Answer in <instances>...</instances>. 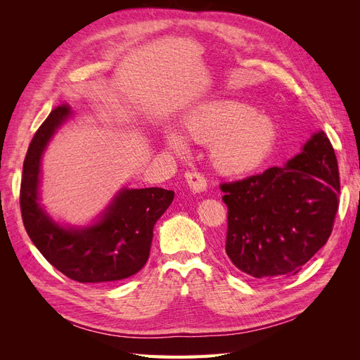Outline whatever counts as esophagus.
Returning <instances> with one entry per match:
<instances>
[{"label": "esophagus", "instance_id": "1", "mask_svg": "<svg viewBox=\"0 0 360 360\" xmlns=\"http://www.w3.org/2000/svg\"><path fill=\"white\" fill-rule=\"evenodd\" d=\"M186 183L192 192H202L207 188V180L200 172L186 174Z\"/></svg>", "mask_w": 360, "mask_h": 360}]
</instances>
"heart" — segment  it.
I'll return each mask as SVG.
<instances>
[{
    "label": "heart",
    "mask_w": 360,
    "mask_h": 360,
    "mask_svg": "<svg viewBox=\"0 0 360 360\" xmlns=\"http://www.w3.org/2000/svg\"><path fill=\"white\" fill-rule=\"evenodd\" d=\"M188 139L210 146L213 168L222 176H246L271 155L278 139L274 120L240 102H205L188 114L183 123ZM167 147L177 156L188 153L186 141L176 132L165 136Z\"/></svg>",
    "instance_id": "1"
}]
</instances>
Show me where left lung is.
Masks as SVG:
<instances>
[{
	"label": "left lung",
	"instance_id": "1",
	"mask_svg": "<svg viewBox=\"0 0 360 360\" xmlns=\"http://www.w3.org/2000/svg\"><path fill=\"white\" fill-rule=\"evenodd\" d=\"M225 252L257 279L292 276L328 242L340 205V171L323 130L284 167L222 183Z\"/></svg>",
	"mask_w": 360,
	"mask_h": 360
}]
</instances>
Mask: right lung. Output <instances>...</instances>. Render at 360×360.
Masks as SVG:
<instances>
[{
	"label": "right lung",
	"mask_w": 360,
	"mask_h": 360,
	"mask_svg": "<svg viewBox=\"0 0 360 360\" xmlns=\"http://www.w3.org/2000/svg\"><path fill=\"white\" fill-rule=\"evenodd\" d=\"M60 105L37 129L24 160L20 213L25 230L40 254L63 275L78 282H112L144 267L153 240V228L174 200L162 188L122 189L90 226H61L39 204L40 162L49 139L70 117Z\"/></svg>",
	"instance_id": "1"
}]
</instances>
